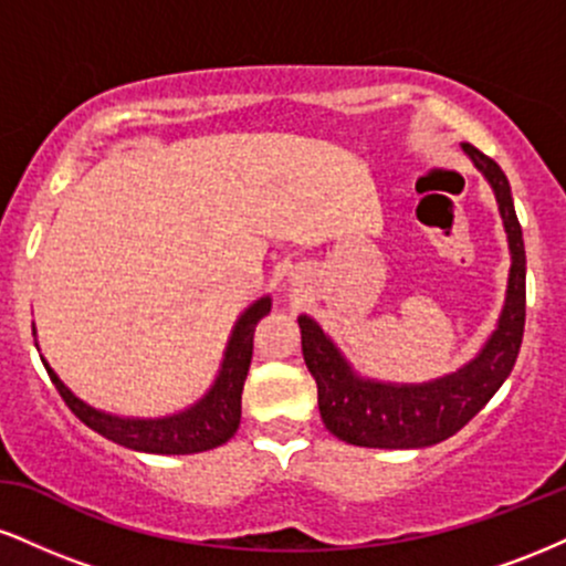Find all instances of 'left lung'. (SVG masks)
Segmentation results:
<instances>
[{"instance_id": "8db88e82", "label": "left lung", "mask_w": 566, "mask_h": 566, "mask_svg": "<svg viewBox=\"0 0 566 566\" xmlns=\"http://www.w3.org/2000/svg\"><path fill=\"white\" fill-rule=\"evenodd\" d=\"M463 151L495 193L500 220L509 239L511 271L503 311L495 329L471 361L450 375L426 382L365 378L343 356L333 337L324 333L319 322L311 319L308 314L297 316L303 359L316 380L322 420L333 437L348 444L375 447V450H420V447L439 444L469 423L495 396L516 365L524 335V308H527V258H524L522 226L513 210L505 172L469 143H463Z\"/></svg>"}]
</instances>
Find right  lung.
Returning <instances> with one entry per match:
<instances>
[{
    "instance_id": "add662e5",
    "label": "right lung",
    "mask_w": 566,
    "mask_h": 566,
    "mask_svg": "<svg viewBox=\"0 0 566 566\" xmlns=\"http://www.w3.org/2000/svg\"><path fill=\"white\" fill-rule=\"evenodd\" d=\"M269 311L271 295L258 297L250 308H244V314L233 324L231 337L223 350V361H220L216 380L207 388V394L186 409H178L172 415H159V418H125V415H114L87 405V401L71 391L66 382L57 378V373L48 365L44 356L42 365L71 412L84 426L93 428L95 433L114 441V444L151 454L207 452L212 447L226 444L237 433L239 420H242V388L247 373H250L255 327L263 316H269Z\"/></svg>"
}]
</instances>
